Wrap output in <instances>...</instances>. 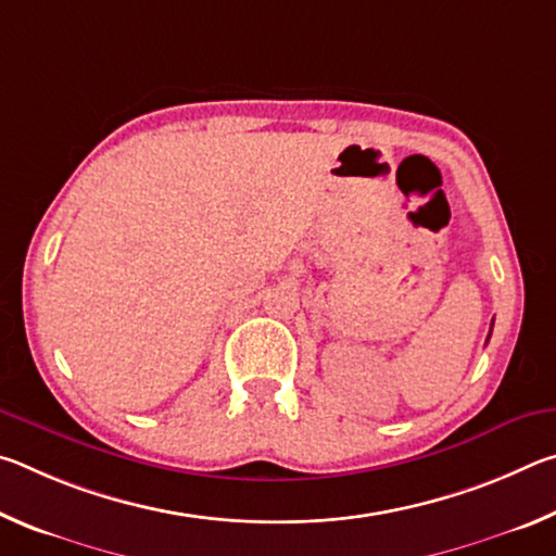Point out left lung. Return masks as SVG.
<instances>
[{
  "instance_id": "obj_1",
  "label": "left lung",
  "mask_w": 556,
  "mask_h": 556,
  "mask_svg": "<svg viewBox=\"0 0 556 556\" xmlns=\"http://www.w3.org/2000/svg\"><path fill=\"white\" fill-rule=\"evenodd\" d=\"M491 328H493V326H491ZM488 338H491V333H488Z\"/></svg>"
}]
</instances>
